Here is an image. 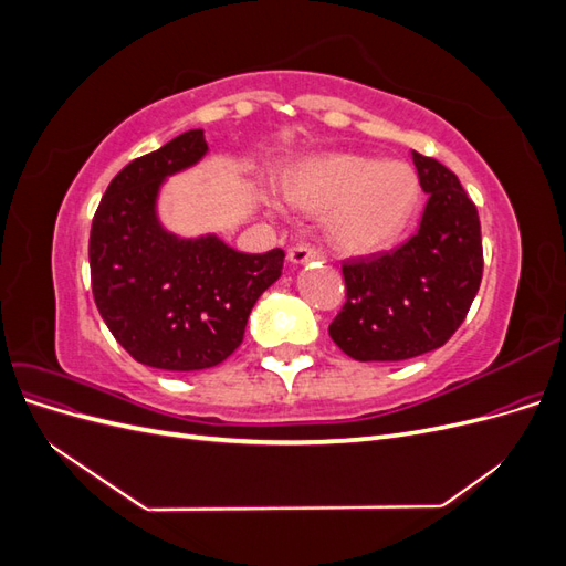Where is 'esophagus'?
Segmentation results:
<instances>
[{
	"instance_id": "obj_1",
	"label": "esophagus",
	"mask_w": 566,
	"mask_h": 566,
	"mask_svg": "<svg viewBox=\"0 0 566 566\" xmlns=\"http://www.w3.org/2000/svg\"><path fill=\"white\" fill-rule=\"evenodd\" d=\"M287 256L293 264H304V262H312V260H323V252L310 245H293L287 250Z\"/></svg>"
}]
</instances>
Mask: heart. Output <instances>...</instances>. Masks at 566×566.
I'll return each mask as SVG.
<instances>
[{"mask_svg": "<svg viewBox=\"0 0 566 566\" xmlns=\"http://www.w3.org/2000/svg\"><path fill=\"white\" fill-rule=\"evenodd\" d=\"M293 196L306 210L335 212V241L356 252L387 245L418 202V177L399 160L333 156L306 167Z\"/></svg>", "mask_w": 566, "mask_h": 566, "instance_id": "1", "label": "heart"}]
</instances>
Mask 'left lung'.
<instances>
[{"instance_id": "obj_1", "label": "left lung", "mask_w": 566, "mask_h": 566, "mask_svg": "<svg viewBox=\"0 0 566 566\" xmlns=\"http://www.w3.org/2000/svg\"><path fill=\"white\" fill-rule=\"evenodd\" d=\"M413 163L430 193L418 233L397 250L342 264L347 293L328 333L356 361H403L447 345L482 283L476 205L447 165L418 150Z\"/></svg>"}]
</instances>
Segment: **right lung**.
Masks as SVG:
<instances>
[{
  "label": "right lung",
  "instance_id": "right-lung-1",
  "mask_svg": "<svg viewBox=\"0 0 566 566\" xmlns=\"http://www.w3.org/2000/svg\"><path fill=\"white\" fill-rule=\"evenodd\" d=\"M208 150L202 129L119 169L101 198L90 233L92 293L101 318L144 366L193 373L241 347L248 316L283 271L281 248L235 252L219 238L179 241L160 229V181Z\"/></svg>",
  "mask_w": 566,
  "mask_h": 566
}]
</instances>
